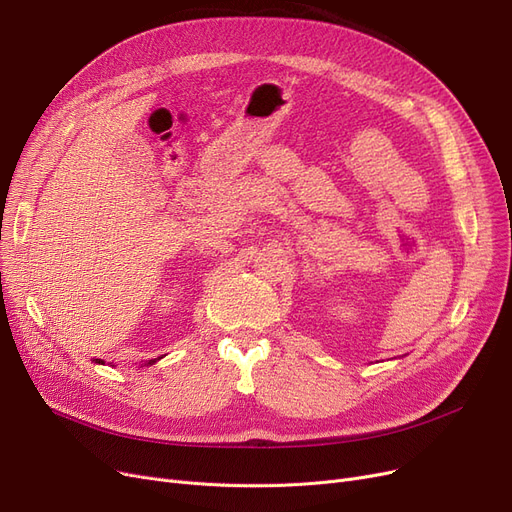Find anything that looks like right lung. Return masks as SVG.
Wrapping results in <instances>:
<instances>
[{"mask_svg": "<svg viewBox=\"0 0 512 512\" xmlns=\"http://www.w3.org/2000/svg\"><path fill=\"white\" fill-rule=\"evenodd\" d=\"M159 360H161V355H159ZM154 362H157V358H154V360H148L144 366H152ZM98 364H104V360H98Z\"/></svg>", "mask_w": 512, "mask_h": 512, "instance_id": "obj_1", "label": "right lung"}]
</instances>
